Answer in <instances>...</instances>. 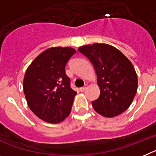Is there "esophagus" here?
<instances>
[{
    "label": "esophagus",
    "instance_id": "esophagus-1",
    "mask_svg": "<svg viewBox=\"0 0 156 156\" xmlns=\"http://www.w3.org/2000/svg\"><path fill=\"white\" fill-rule=\"evenodd\" d=\"M87 87H88V85H86V86H83V87H81V88L79 89V90H80L81 92H83V91H85V90L87 89Z\"/></svg>",
    "mask_w": 156,
    "mask_h": 156
}]
</instances>
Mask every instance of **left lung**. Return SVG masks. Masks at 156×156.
I'll return each mask as SVG.
<instances>
[{
  "label": "left lung",
  "instance_id": "obj_1",
  "mask_svg": "<svg viewBox=\"0 0 156 156\" xmlns=\"http://www.w3.org/2000/svg\"><path fill=\"white\" fill-rule=\"evenodd\" d=\"M78 51L91 61L97 74L100 96L92 101L94 110L105 117H114L130 106L138 87L133 63L113 46L94 44Z\"/></svg>",
  "mask_w": 156,
  "mask_h": 156
}]
</instances>
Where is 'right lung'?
Returning <instances> with one entry per match:
<instances>
[{"mask_svg":"<svg viewBox=\"0 0 156 156\" xmlns=\"http://www.w3.org/2000/svg\"><path fill=\"white\" fill-rule=\"evenodd\" d=\"M75 52L70 47H52L40 53L26 70L23 89L27 105L46 122L58 124L70 115L77 93L70 88L65 66Z\"/></svg>","mask_w":156,"mask_h":156,"instance_id":"1","label":"right lung"}]
</instances>
